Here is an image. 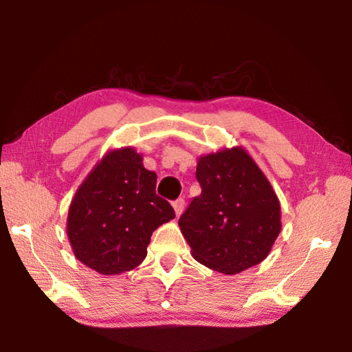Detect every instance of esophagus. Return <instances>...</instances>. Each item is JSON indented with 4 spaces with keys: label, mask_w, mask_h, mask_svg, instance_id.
I'll return each mask as SVG.
<instances>
[{
    "label": "esophagus",
    "mask_w": 352,
    "mask_h": 352,
    "mask_svg": "<svg viewBox=\"0 0 352 352\" xmlns=\"http://www.w3.org/2000/svg\"><path fill=\"white\" fill-rule=\"evenodd\" d=\"M172 206H174V211H175V216L180 217L183 211H184V200L183 199H178L175 200L174 204H172Z\"/></svg>",
    "instance_id": "obj_1"
}]
</instances>
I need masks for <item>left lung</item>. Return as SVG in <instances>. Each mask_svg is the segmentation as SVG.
<instances>
[{
    "mask_svg": "<svg viewBox=\"0 0 352 352\" xmlns=\"http://www.w3.org/2000/svg\"><path fill=\"white\" fill-rule=\"evenodd\" d=\"M195 175L201 194L178 220L190 254L225 275L258 265L283 226L269 178L242 146L200 155Z\"/></svg>",
    "mask_w": 352,
    "mask_h": 352,
    "instance_id": "8db88e82",
    "label": "left lung"
}]
</instances>
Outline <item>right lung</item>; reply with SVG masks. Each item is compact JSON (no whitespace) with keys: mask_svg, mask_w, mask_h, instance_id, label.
Returning <instances> with one entry per match:
<instances>
[{"mask_svg":"<svg viewBox=\"0 0 352 352\" xmlns=\"http://www.w3.org/2000/svg\"><path fill=\"white\" fill-rule=\"evenodd\" d=\"M157 174L132 146L109 148L71 200L67 234L83 265L111 276L133 270L147 256L151 236L175 217L155 194Z\"/></svg>","mask_w":352,"mask_h":352,"instance_id":"right-lung-1","label":"right lung"}]
</instances>
